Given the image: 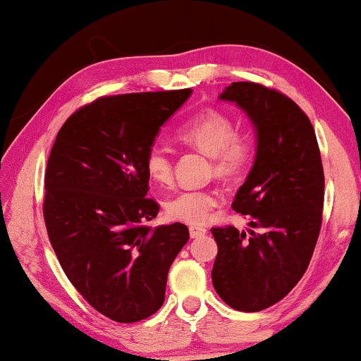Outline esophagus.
<instances>
[{
  "mask_svg": "<svg viewBox=\"0 0 361 361\" xmlns=\"http://www.w3.org/2000/svg\"><path fill=\"white\" fill-rule=\"evenodd\" d=\"M189 233H190V238H199V236H204L207 233V230L204 228V226L192 225L189 228Z\"/></svg>",
  "mask_w": 361,
  "mask_h": 361,
  "instance_id": "1",
  "label": "esophagus"
}]
</instances>
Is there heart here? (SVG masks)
<instances>
[{"label": "heart", "mask_w": 361, "mask_h": 361, "mask_svg": "<svg viewBox=\"0 0 361 361\" xmlns=\"http://www.w3.org/2000/svg\"><path fill=\"white\" fill-rule=\"evenodd\" d=\"M177 140L212 157V167L219 177H236L251 159V141L236 133L231 118L215 110L200 111L182 123ZM146 174L157 185H169L172 180V161L169 152L161 146H152L145 159ZM219 192L210 189H190L176 194L166 204L171 219L185 224L202 225L220 205Z\"/></svg>", "instance_id": "obj_1"}]
</instances>
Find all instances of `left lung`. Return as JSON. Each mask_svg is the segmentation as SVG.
Here are the masks:
<instances>
[{
    "instance_id": "1",
    "label": "left lung",
    "mask_w": 361,
    "mask_h": 361,
    "mask_svg": "<svg viewBox=\"0 0 361 361\" xmlns=\"http://www.w3.org/2000/svg\"><path fill=\"white\" fill-rule=\"evenodd\" d=\"M219 98L235 103L255 128L253 166L231 207L261 233L212 228L219 246L212 283L230 307L258 312L288 295L312 258L322 224V159L309 118L283 93L235 82Z\"/></svg>"
}]
</instances>
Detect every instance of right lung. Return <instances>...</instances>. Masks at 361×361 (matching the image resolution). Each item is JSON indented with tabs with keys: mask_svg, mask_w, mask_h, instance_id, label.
Masks as SVG:
<instances>
[{
	"mask_svg": "<svg viewBox=\"0 0 361 361\" xmlns=\"http://www.w3.org/2000/svg\"><path fill=\"white\" fill-rule=\"evenodd\" d=\"M190 95L185 88L98 98L63 123L49 156V240L73 288L115 322L161 309L172 261L189 241L184 224H142L159 212L146 199V154Z\"/></svg>",
	"mask_w": 361,
	"mask_h": 361,
	"instance_id": "right-lung-1",
	"label": "right lung"
}]
</instances>
